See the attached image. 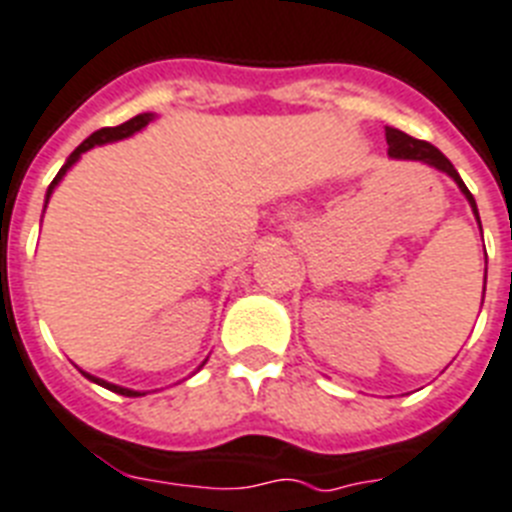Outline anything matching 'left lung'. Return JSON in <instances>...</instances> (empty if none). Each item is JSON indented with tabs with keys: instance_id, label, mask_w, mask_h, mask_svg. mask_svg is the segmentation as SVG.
Masks as SVG:
<instances>
[{
	"instance_id": "8db88e82",
	"label": "left lung",
	"mask_w": 512,
	"mask_h": 512,
	"mask_svg": "<svg viewBox=\"0 0 512 512\" xmlns=\"http://www.w3.org/2000/svg\"><path fill=\"white\" fill-rule=\"evenodd\" d=\"M386 144H389V157L392 160H415V162H423V165H429V168H436L442 170V173H447V176L458 184V189L463 191V197L468 199V205H471L473 215H476V220H479V207H476V199H473V194L468 191V186L463 184V178L458 176V170H455V165H452L447 157L439 152V149L434 147V144H429V141H421V139H413V136L402 134V131H397V128H386ZM479 228H481V220H479ZM486 292V286H484ZM484 302V299H481Z\"/></svg>"
}]
</instances>
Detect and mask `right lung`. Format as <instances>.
Here are the masks:
<instances>
[{"instance_id": "add662e5", "label": "right lung", "mask_w": 512, "mask_h": 512, "mask_svg": "<svg viewBox=\"0 0 512 512\" xmlns=\"http://www.w3.org/2000/svg\"><path fill=\"white\" fill-rule=\"evenodd\" d=\"M152 120H155V112H141V115H136V118L126 120V123H120V126H115V128H99V131H94V134H91L89 139H86V141H83V144H78V147L73 149V155H70L68 160H65V165H62V168H60V173L54 176V181H52V184H49V189H47V197H44V207H47L49 197H52V191L57 189V184H60L62 178H65V173H68V170L73 168V165H76L78 160H81L83 152H89V149L102 147V144H112V141L128 139V136L139 134L141 128H147L149 123H152ZM205 363H207V360H205ZM205 363H202V365H205ZM202 365H199V368H202ZM199 368H197V371H199ZM81 373L86 378H89V381H94V384L105 386V389H110V392H115V394H123V397H141V394H144V392H136V389H126V386L110 384V381H105V378L91 376V373H86V371H81Z\"/></svg>"}]
</instances>
